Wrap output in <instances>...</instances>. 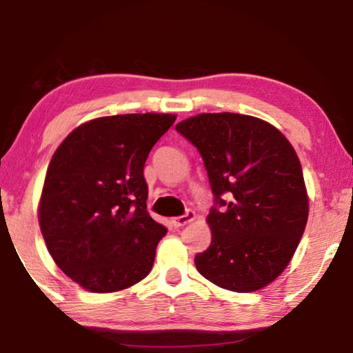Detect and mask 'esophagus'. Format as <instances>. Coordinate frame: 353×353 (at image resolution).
<instances>
[{
  "mask_svg": "<svg viewBox=\"0 0 353 353\" xmlns=\"http://www.w3.org/2000/svg\"><path fill=\"white\" fill-rule=\"evenodd\" d=\"M194 220H195V212H192V210H187L185 215L172 218L171 223H172L174 228H181V226H185L187 223H190V221H194Z\"/></svg>",
  "mask_w": 353,
  "mask_h": 353,
  "instance_id": "esophagus-1",
  "label": "esophagus"
}]
</instances>
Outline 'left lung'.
Listing matches in <instances>:
<instances>
[{"instance_id":"left-lung-1","label":"left lung","mask_w":353,"mask_h":353,"mask_svg":"<svg viewBox=\"0 0 353 353\" xmlns=\"http://www.w3.org/2000/svg\"><path fill=\"white\" fill-rule=\"evenodd\" d=\"M176 130L202 154L218 205L207 216L212 243L195 267L231 292L267 287L306 228L310 202L296 151L279 128L252 115L199 114Z\"/></svg>"}]
</instances>
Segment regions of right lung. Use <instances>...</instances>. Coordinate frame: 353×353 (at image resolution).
Here are the masks:
<instances>
[{
	"label": "right lung",
	"mask_w": 353,
	"mask_h": 353,
	"mask_svg": "<svg viewBox=\"0 0 353 353\" xmlns=\"http://www.w3.org/2000/svg\"><path fill=\"white\" fill-rule=\"evenodd\" d=\"M174 114L92 119L48 164L39 225L55 264L79 287L112 293L143 280L166 228L146 210L143 168Z\"/></svg>",
	"instance_id": "1"
}]
</instances>
